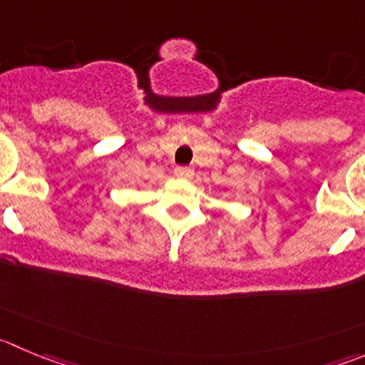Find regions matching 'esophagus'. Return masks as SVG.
I'll use <instances>...</instances> for the list:
<instances>
[{
  "label": "esophagus",
  "instance_id": "1",
  "mask_svg": "<svg viewBox=\"0 0 365 365\" xmlns=\"http://www.w3.org/2000/svg\"><path fill=\"white\" fill-rule=\"evenodd\" d=\"M173 173L177 177H182V179H190V177H193V168H190V166H175Z\"/></svg>",
  "mask_w": 365,
  "mask_h": 365
}]
</instances>
